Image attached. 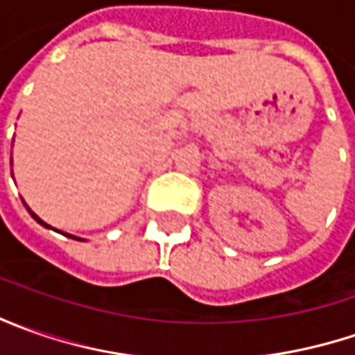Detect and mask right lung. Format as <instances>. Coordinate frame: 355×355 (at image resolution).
Returning a JSON list of instances; mask_svg holds the SVG:
<instances>
[{
    "mask_svg": "<svg viewBox=\"0 0 355 355\" xmlns=\"http://www.w3.org/2000/svg\"><path fill=\"white\" fill-rule=\"evenodd\" d=\"M23 205H25V207H27V211H29V215H31V217H33V219H35V221H37V223H39V225L47 227V229H53V227L47 225V223H45V221H43V219H41V217H39V215H35V213L31 211V209H29V205H27V203H25V201H23ZM64 235H67V237H71V239H78V237H75V235H69V233H64ZM80 241H83V239H80Z\"/></svg>",
    "mask_w": 355,
    "mask_h": 355,
    "instance_id": "1",
    "label": "right lung"
}]
</instances>
